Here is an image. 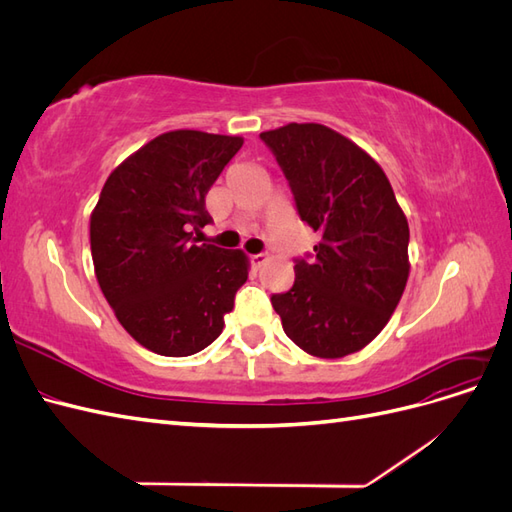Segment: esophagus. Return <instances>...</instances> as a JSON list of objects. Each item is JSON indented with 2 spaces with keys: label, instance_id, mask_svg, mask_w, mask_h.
I'll return each mask as SVG.
<instances>
[{
  "label": "esophagus",
  "instance_id": "34e87169",
  "mask_svg": "<svg viewBox=\"0 0 512 512\" xmlns=\"http://www.w3.org/2000/svg\"><path fill=\"white\" fill-rule=\"evenodd\" d=\"M252 258V265H254V269H258V267H262L267 262V256L265 254H254V256H250Z\"/></svg>",
  "mask_w": 512,
  "mask_h": 512
}]
</instances>
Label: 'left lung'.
I'll return each mask as SVG.
<instances>
[{"label": "left lung", "mask_w": 512, "mask_h": 512, "mask_svg": "<svg viewBox=\"0 0 512 512\" xmlns=\"http://www.w3.org/2000/svg\"><path fill=\"white\" fill-rule=\"evenodd\" d=\"M280 162L301 220L320 235L273 294L286 335L318 359L363 350L391 320L410 275V228L380 164L322 123L260 134Z\"/></svg>", "instance_id": "8db88e82"}]
</instances>
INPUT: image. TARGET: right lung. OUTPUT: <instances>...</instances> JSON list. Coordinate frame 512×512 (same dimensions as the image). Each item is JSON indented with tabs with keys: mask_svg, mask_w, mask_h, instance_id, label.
<instances>
[{
	"mask_svg": "<svg viewBox=\"0 0 512 512\" xmlns=\"http://www.w3.org/2000/svg\"><path fill=\"white\" fill-rule=\"evenodd\" d=\"M241 136L164 132L108 175L89 218L100 290L121 327L162 356H190L220 337L245 284L241 250L200 243L205 196Z\"/></svg>",
	"mask_w": 512,
	"mask_h": 512,
	"instance_id": "obj_1",
	"label": "right lung"
}]
</instances>
